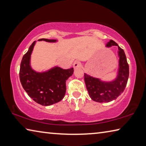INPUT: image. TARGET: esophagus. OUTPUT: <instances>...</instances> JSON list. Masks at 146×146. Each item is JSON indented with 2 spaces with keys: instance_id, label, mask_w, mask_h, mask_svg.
Wrapping results in <instances>:
<instances>
[{
  "instance_id": "esophagus-1",
  "label": "esophagus",
  "mask_w": 146,
  "mask_h": 146,
  "mask_svg": "<svg viewBox=\"0 0 146 146\" xmlns=\"http://www.w3.org/2000/svg\"><path fill=\"white\" fill-rule=\"evenodd\" d=\"M80 67H81V64H80V62L76 60L73 64V68L76 69L77 68H80Z\"/></svg>"
}]
</instances>
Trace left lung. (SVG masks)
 <instances>
[{"label":"left lung","instance_id":"obj_1","mask_svg":"<svg viewBox=\"0 0 146 146\" xmlns=\"http://www.w3.org/2000/svg\"><path fill=\"white\" fill-rule=\"evenodd\" d=\"M118 46L119 64L117 78L111 82H104L99 78L84 73V81L89 95L93 100L97 102H109L115 100L123 93L129 77V65L124 51L113 40L106 44V47Z\"/></svg>","mask_w":146,"mask_h":146}]
</instances>
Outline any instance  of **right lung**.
<instances>
[{"label":"right lung","instance_id":"add662e5","mask_svg":"<svg viewBox=\"0 0 146 146\" xmlns=\"http://www.w3.org/2000/svg\"><path fill=\"white\" fill-rule=\"evenodd\" d=\"M55 42L56 40L41 38ZM35 41L29 46L21 63L19 76L24 90L35 102L42 106H51L62 100L66 91V82L73 75V68L63 70L56 66L45 72H36L30 66V58Z\"/></svg>","mask_w":146,"mask_h":146}]
</instances>
